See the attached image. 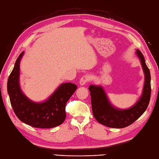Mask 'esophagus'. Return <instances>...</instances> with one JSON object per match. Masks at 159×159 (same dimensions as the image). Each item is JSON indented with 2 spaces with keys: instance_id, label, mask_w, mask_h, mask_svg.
<instances>
[{
  "instance_id": "obj_1",
  "label": "esophagus",
  "mask_w": 159,
  "mask_h": 159,
  "mask_svg": "<svg viewBox=\"0 0 159 159\" xmlns=\"http://www.w3.org/2000/svg\"><path fill=\"white\" fill-rule=\"evenodd\" d=\"M90 77L89 75L82 76V77H81V79L80 80V84L81 86L85 85V84L90 80Z\"/></svg>"
}]
</instances>
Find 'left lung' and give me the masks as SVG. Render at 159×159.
Returning <instances> with one entry per match:
<instances>
[{
	"instance_id": "obj_1",
	"label": "left lung",
	"mask_w": 159,
	"mask_h": 159,
	"mask_svg": "<svg viewBox=\"0 0 159 159\" xmlns=\"http://www.w3.org/2000/svg\"><path fill=\"white\" fill-rule=\"evenodd\" d=\"M135 54L142 66L144 83L142 94L131 107L126 109L116 107L109 101L103 86L93 84L89 86L92 109L94 118L100 124L107 127L116 129L126 127L138 119L148 106L151 95L150 70L146 64L145 58L142 52L136 50Z\"/></svg>"
}]
</instances>
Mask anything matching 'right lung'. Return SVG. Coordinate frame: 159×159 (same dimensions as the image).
<instances>
[{
    "mask_svg": "<svg viewBox=\"0 0 159 159\" xmlns=\"http://www.w3.org/2000/svg\"><path fill=\"white\" fill-rule=\"evenodd\" d=\"M24 53L16 60L7 82V92L14 112L21 121L35 128L49 129L61 125L66 118V102L75 93L77 86L62 83L45 100L36 102L30 99L20 83V66Z\"/></svg>",
    "mask_w": 159,
    "mask_h": 159,
    "instance_id": "obj_1",
    "label": "right lung"
}]
</instances>
